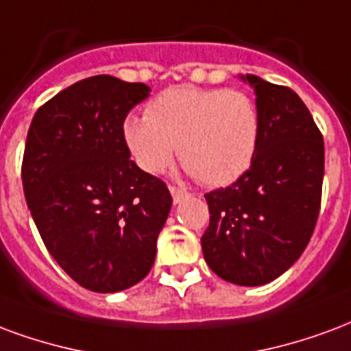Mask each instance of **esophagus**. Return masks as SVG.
Segmentation results:
<instances>
[{
  "instance_id": "obj_1",
  "label": "esophagus",
  "mask_w": 351,
  "mask_h": 351,
  "mask_svg": "<svg viewBox=\"0 0 351 351\" xmlns=\"http://www.w3.org/2000/svg\"><path fill=\"white\" fill-rule=\"evenodd\" d=\"M170 193H172V198L176 204H179V202H183L185 198H189V193L183 191V189H179V186H170Z\"/></svg>"
}]
</instances>
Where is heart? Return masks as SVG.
<instances>
[{
	"instance_id": "heart-1",
	"label": "heart",
	"mask_w": 351,
	"mask_h": 351,
	"mask_svg": "<svg viewBox=\"0 0 351 351\" xmlns=\"http://www.w3.org/2000/svg\"><path fill=\"white\" fill-rule=\"evenodd\" d=\"M123 142L147 173L165 172L179 158L200 183H234L249 170L260 142V114L241 89H166L147 106V116H129Z\"/></svg>"
}]
</instances>
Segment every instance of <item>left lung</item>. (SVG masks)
<instances>
[{
    "instance_id": "1",
    "label": "left lung",
    "mask_w": 351,
    "mask_h": 351,
    "mask_svg": "<svg viewBox=\"0 0 351 351\" xmlns=\"http://www.w3.org/2000/svg\"><path fill=\"white\" fill-rule=\"evenodd\" d=\"M256 93L260 142L250 168L206 194L202 235L207 265L228 282L262 286L303 254L316 226L324 183V138L295 91L241 76Z\"/></svg>"
}]
</instances>
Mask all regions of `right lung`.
I'll return each instance as SVG.
<instances>
[{
  "mask_svg": "<svg viewBox=\"0 0 351 351\" xmlns=\"http://www.w3.org/2000/svg\"><path fill=\"white\" fill-rule=\"evenodd\" d=\"M145 84L99 74L45 102L27 130L22 183L46 249L76 282L99 293L147 275L172 196L140 170L123 123L149 97Z\"/></svg>",
  "mask_w": 351,
  "mask_h": 351,
  "instance_id": "obj_1",
  "label": "right lung"
}]
</instances>
